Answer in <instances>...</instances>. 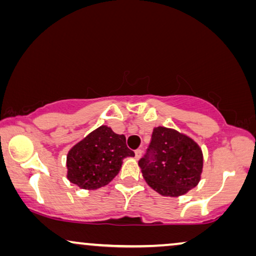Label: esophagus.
I'll return each mask as SVG.
<instances>
[{"instance_id":"1","label":"esophagus","mask_w":256,"mask_h":256,"mask_svg":"<svg viewBox=\"0 0 256 256\" xmlns=\"http://www.w3.org/2000/svg\"><path fill=\"white\" fill-rule=\"evenodd\" d=\"M142 156V150L141 149H136L135 150V158L140 160V157Z\"/></svg>"}]
</instances>
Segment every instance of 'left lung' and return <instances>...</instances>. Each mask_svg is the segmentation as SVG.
<instances>
[{"instance_id": "left-lung-1", "label": "left lung", "mask_w": 256, "mask_h": 256, "mask_svg": "<svg viewBox=\"0 0 256 256\" xmlns=\"http://www.w3.org/2000/svg\"><path fill=\"white\" fill-rule=\"evenodd\" d=\"M202 148L190 136L158 126L152 130L148 154L138 166L146 184L166 197L188 194L200 182Z\"/></svg>"}]
</instances>
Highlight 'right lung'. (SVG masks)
Returning a JSON list of instances; mask_svg holds the SVG:
<instances>
[{
  "instance_id": "add662e5",
  "label": "right lung",
  "mask_w": 256,
  "mask_h": 256,
  "mask_svg": "<svg viewBox=\"0 0 256 256\" xmlns=\"http://www.w3.org/2000/svg\"><path fill=\"white\" fill-rule=\"evenodd\" d=\"M135 156L126 144V136L108 126H100L68 150L66 177L84 190H96L110 183L126 157Z\"/></svg>"
}]
</instances>
